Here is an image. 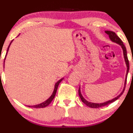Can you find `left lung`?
Returning <instances> with one entry per match:
<instances>
[{
  "label": "left lung",
  "instance_id": "obj_1",
  "mask_svg": "<svg viewBox=\"0 0 133 133\" xmlns=\"http://www.w3.org/2000/svg\"><path fill=\"white\" fill-rule=\"evenodd\" d=\"M105 32L108 35L109 37L110 40H111V41L113 42L116 43V44H119V45L122 47V49H123V53H124L125 62L126 65H127V73H126V75H125V84H124L125 85H124V89H123L122 92L121 93L118 95V96H117L116 97L114 98H112V100H108V101L105 102H104V103H100V104H99V103H92V102H90L87 101V100H85L84 97H83L82 95L81 92H80V88H79L78 95H79V96H80V99H81V100L82 101L83 103H84V104L87 105V106L89 107V108H101V107H103V106H105V105H108V104H111L112 102H115V100H116L117 99H118L121 96V95H122L123 92H124V90H125L126 81H127V74H128L129 70V63L128 58H127V50H126V48H125V47L124 44H123V42L122 41V40L120 39V38H119L117 35H116V34L115 33V32L111 31H105Z\"/></svg>",
  "mask_w": 133,
  "mask_h": 133
}]
</instances>
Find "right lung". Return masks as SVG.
Segmentation results:
<instances>
[{
	"label": "right lung",
	"mask_w": 133,
	"mask_h": 133,
	"mask_svg": "<svg viewBox=\"0 0 133 133\" xmlns=\"http://www.w3.org/2000/svg\"><path fill=\"white\" fill-rule=\"evenodd\" d=\"M12 42H13V41H11V42L10 44H9V45L8 46V48L7 53H8V50H9V46H10V45H11V44ZM7 53H6V55H7ZM63 79H64V78H61L60 80H59L56 83L55 85L54 91H53L51 96L48 99V100H46L45 102H44L41 103V104H37V105H28V107H29V108H45L46 106H48V105H49L51 102L52 100H53V98H54L55 96L56 92H57V89H58V86L59 84H60V82H61Z\"/></svg>",
	"instance_id": "1"
}]
</instances>
